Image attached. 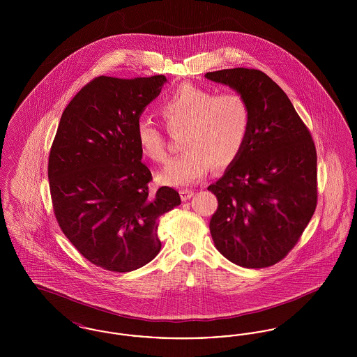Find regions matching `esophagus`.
<instances>
[{
    "label": "esophagus",
    "mask_w": 357,
    "mask_h": 357,
    "mask_svg": "<svg viewBox=\"0 0 357 357\" xmlns=\"http://www.w3.org/2000/svg\"><path fill=\"white\" fill-rule=\"evenodd\" d=\"M194 197V191H191V190H181V198H182V201H188V199H191Z\"/></svg>",
    "instance_id": "1"
}]
</instances>
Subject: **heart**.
I'll return each mask as SVG.
<instances>
[{"mask_svg": "<svg viewBox=\"0 0 357 357\" xmlns=\"http://www.w3.org/2000/svg\"><path fill=\"white\" fill-rule=\"evenodd\" d=\"M160 114L170 127L186 126L182 147L186 150L171 159L159 178L165 185L190 186L202 179L211 165L225 169L236 162L250 130V108L238 93L217 95L211 89L181 84L160 104ZM140 151L155 162L166 158L162 131L149 118L136 123Z\"/></svg>", "mask_w": 357, "mask_h": 357, "instance_id": "heart-1", "label": "heart"}]
</instances>
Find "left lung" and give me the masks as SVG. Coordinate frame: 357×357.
Listing matches in <instances>:
<instances>
[{"instance_id": "left-lung-1", "label": "left lung", "mask_w": 357, "mask_h": 357, "mask_svg": "<svg viewBox=\"0 0 357 357\" xmlns=\"http://www.w3.org/2000/svg\"><path fill=\"white\" fill-rule=\"evenodd\" d=\"M250 108V130L236 162L207 187L218 199L210 220L215 248L242 268H268L297 243L317 204V155L287 93L258 69L207 72Z\"/></svg>"}]
</instances>
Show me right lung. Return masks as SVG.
<instances>
[{
  "instance_id": "obj_1",
  "label": "right lung",
  "mask_w": 357,
  "mask_h": 357,
  "mask_svg": "<svg viewBox=\"0 0 357 357\" xmlns=\"http://www.w3.org/2000/svg\"><path fill=\"white\" fill-rule=\"evenodd\" d=\"M167 83L163 75L100 76L64 109L50 153L56 220L89 262L131 272L153 261L162 243L158 218L181 204L171 187L151 192L136 123Z\"/></svg>"
}]
</instances>
